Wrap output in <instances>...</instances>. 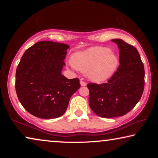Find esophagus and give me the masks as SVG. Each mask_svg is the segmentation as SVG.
Masks as SVG:
<instances>
[{
    "mask_svg": "<svg viewBox=\"0 0 158 158\" xmlns=\"http://www.w3.org/2000/svg\"><path fill=\"white\" fill-rule=\"evenodd\" d=\"M80 84H81V86H85V85H86V83L84 82V81H80Z\"/></svg>",
    "mask_w": 158,
    "mask_h": 158,
    "instance_id": "esophagus-1",
    "label": "esophagus"
}]
</instances>
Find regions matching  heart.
Returning a JSON list of instances; mask_svg holds the SVG:
<instances>
[{
  "label": "heart",
  "mask_w": 158,
  "mask_h": 158,
  "mask_svg": "<svg viewBox=\"0 0 158 158\" xmlns=\"http://www.w3.org/2000/svg\"><path fill=\"white\" fill-rule=\"evenodd\" d=\"M71 64L77 70L87 74L90 80L100 83L110 79L116 73L120 60L109 48L95 47L74 53Z\"/></svg>",
  "instance_id": "b5f03b06"
}]
</instances>
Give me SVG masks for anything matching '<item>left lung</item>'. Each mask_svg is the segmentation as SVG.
Returning <instances> with one entry per match:
<instances>
[{"label": "left lung", "instance_id": "left-lung-1", "mask_svg": "<svg viewBox=\"0 0 158 158\" xmlns=\"http://www.w3.org/2000/svg\"><path fill=\"white\" fill-rule=\"evenodd\" d=\"M119 49L120 65L107 83H90L89 105L102 118L123 116L135 107L143 94L144 67L137 49L123 40H111Z\"/></svg>", "mask_w": 158, "mask_h": 158}]
</instances>
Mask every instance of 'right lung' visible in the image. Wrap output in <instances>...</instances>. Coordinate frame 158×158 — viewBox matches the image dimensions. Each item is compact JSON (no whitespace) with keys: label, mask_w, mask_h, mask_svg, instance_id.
Wrapping results in <instances>:
<instances>
[{"label":"right lung","mask_w":158,"mask_h":158,"mask_svg":"<svg viewBox=\"0 0 158 158\" xmlns=\"http://www.w3.org/2000/svg\"><path fill=\"white\" fill-rule=\"evenodd\" d=\"M66 44L41 41L26 51L16 71L15 89L21 105L40 118H55L68 108L71 96L81 85L79 79L61 74Z\"/></svg>","instance_id":"1"}]
</instances>
